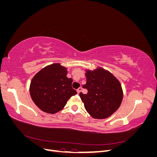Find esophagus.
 <instances>
[{"instance_id": "esophagus-1", "label": "esophagus", "mask_w": 157, "mask_h": 157, "mask_svg": "<svg viewBox=\"0 0 157 157\" xmlns=\"http://www.w3.org/2000/svg\"><path fill=\"white\" fill-rule=\"evenodd\" d=\"M77 92H78V94H79L80 92L82 91V87H79L77 90Z\"/></svg>"}]
</instances>
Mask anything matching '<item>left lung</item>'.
<instances>
[{
  "label": "left lung",
  "mask_w": 157,
  "mask_h": 157,
  "mask_svg": "<svg viewBox=\"0 0 157 157\" xmlns=\"http://www.w3.org/2000/svg\"><path fill=\"white\" fill-rule=\"evenodd\" d=\"M86 83L82 87L88 93L79 94L87 112L94 118L110 117L119 108L123 98L121 84L109 71L98 67L87 70Z\"/></svg>",
  "instance_id": "8db88e82"
}]
</instances>
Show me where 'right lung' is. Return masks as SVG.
I'll list each match as a JSON object with an SVG mask.
<instances>
[{
  "instance_id": "obj_1",
  "label": "right lung",
  "mask_w": 157,
  "mask_h": 157,
  "mask_svg": "<svg viewBox=\"0 0 157 157\" xmlns=\"http://www.w3.org/2000/svg\"><path fill=\"white\" fill-rule=\"evenodd\" d=\"M67 69L59 63L46 66L37 73L30 84L33 102L42 111L54 114L61 111L71 96L77 92L73 79L67 77Z\"/></svg>"
}]
</instances>
